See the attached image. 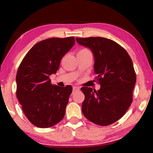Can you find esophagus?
<instances>
[{"mask_svg":"<svg viewBox=\"0 0 153 153\" xmlns=\"http://www.w3.org/2000/svg\"><path fill=\"white\" fill-rule=\"evenodd\" d=\"M80 89V88L79 86H74V87H73V91H79Z\"/></svg>","mask_w":153,"mask_h":153,"instance_id":"obj_1","label":"esophagus"}]
</instances>
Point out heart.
Returning <instances> with one entry per match:
<instances>
[{"label":"heart","mask_w":153,"mask_h":153,"mask_svg":"<svg viewBox=\"0 0 153 153\" xmlns=\"http://www.w3.org/2000/svg\"><path fill=\"white\" fill-rule=\"evenodd\" d=\"M80 51H89V50H88V49H86V48H83V49L80 50Z\"/></svg>","instance_id":"heart-1"}]
</instances>
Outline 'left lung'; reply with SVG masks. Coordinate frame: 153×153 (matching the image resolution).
Returning a JSON list of instances; mask_svg holds the SVG:
<instances>
[{
	"label": "left lung",
	"mask_w": 153,
	"mask_h": 153,
	"mask_svg": "<svg viewBox=\"0 0 153 153\" xmlns=\"http://www.w3.org/2000/svg\"><path fill=\"white\" fill-rule=\"evenodd\" d=\"M76 40L94 53L96 79L100 85L98 91L81 88L85 95L82 111L94 123L110 125L123 116L132 102L136 82L132 61L125 48L111 39L90 37Z\"/></svg>",
	"instance_id": "left-lung-1"
}]
</instances>
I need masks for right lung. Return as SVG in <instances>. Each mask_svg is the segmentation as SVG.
<instances>
[{
	"label": "right lung",
	"mask_w": 153,
	"mask_h": 153,
	"mask_svg": "<svg viewBox=\"0 0 153 153\" xmlns=\"http://www.w3.org/2000/svg\"><path fill=\"white\" fill-rule=\"evenodd\" d=\"M75 43L74 37L47 39L34 45L19 67L16 95L29 121L39 128H49L62 120L72 93L71 85L51 84L63 56Z\"/></svg>",
	"instance_id": "add662e5"
}]
</instances>
